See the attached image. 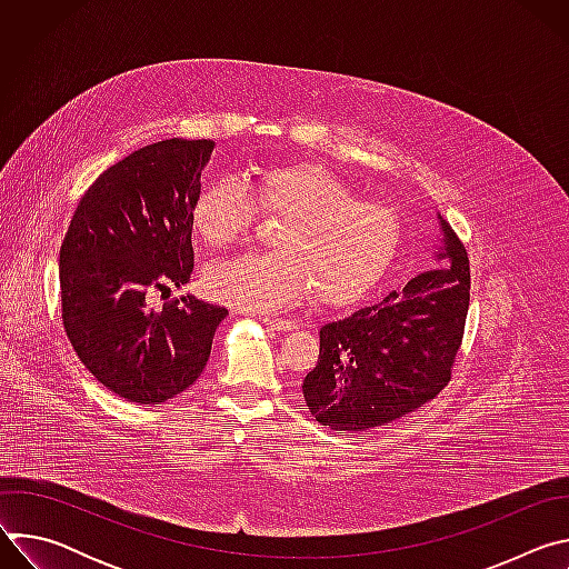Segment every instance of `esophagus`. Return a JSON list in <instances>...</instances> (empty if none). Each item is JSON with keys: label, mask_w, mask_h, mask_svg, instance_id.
<instances>
[{"label": "esophagus", "mask_w": 569, "mask_h": 569, "mask_svg": "<svg viewBox=\"0 0 569 569\" xmlns=\"http://www.w3.org/2000/svg\"><path fill=\"white\" fill-rule=\"evenodd\" d=\"M261 321L272 331H290V329H295V321L292 319H283V317H261Z\"/></svg>", "instance_id": "esophagus-1"}]
</instances>
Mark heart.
<instances>
[{"label": "heart", "instance_id": "heart-1", "mask_svg": "<svg viewBox=\"0 0 569 569\" xmlns=\"http://www.w3.org/2000/svg\"><path fill=\"white\" fill-rule=\"evenodd\" d=\"M259 216L281 218L277 250L207 268L202 286L211 299L242 310H279L310 295L323 306H351L380 283L402 242L391 204L358 198L310 161L261 169L248 189L209 182L189 211L193 233L213 250L240 242Z\"/></svg>", "mask_w": 569, "mask_h": 569}]
</instances>
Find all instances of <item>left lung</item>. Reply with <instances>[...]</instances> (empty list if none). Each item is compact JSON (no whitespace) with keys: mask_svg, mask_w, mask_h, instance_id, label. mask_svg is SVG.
<instances>
[{"mask_svg":"<svg viewBox=\"0 0 569 569\" xmlns=\"http://www.w3.org/2000/svg\"><path fill=\"white\" fill-rule=\"evenodd\" d=\"M450 266L428 270L380 303L319 331L303 378L310 415L331 430L367 432L415 412L452 378L470 303L468 254L441 220Z\"/></svg>","mask_w":569,"mask_h":569,"instance_id":"obj_1","label":"left lung"}]
</instances>
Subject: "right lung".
<instances>
[{
    "label": "right lung",
    "mask_w": 569,
    "mask_h": 569,
    "mask_svg": "<svg viewBox=\"0 0 569 569\" xmlns=\"http://www.w3.org/2000/svg\"><path fill=\"white\" fill-rule=\"evenodd\" d=\"M209 139H167L117 161L80 198L60 248L64 333L117 396L159 405L202 373L227 308L182 297L157 312L154 290L193 272L191 202Z\"/></svg>",
    "instance_id": "1"
}]
</instances>
